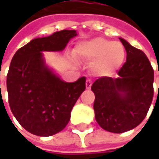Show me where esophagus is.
<instances>
[{
	"label": "esophagus",
	"instance_id": "esophagus-1",
	"mask_svg": "<svg viewBox=\"0 0 159 159\" xmlns=\"http://www.w3.org/2000/svg\"><path fill=\"white\" fill-rule=\"evenodd\" d=\"M91 86H92V82H91V80H88L86 81V89H90V88H91Z\"/></svg>",
	"mask_w": 159,
	"mask_h": 159
}]
</instances>
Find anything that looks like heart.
Wrapping results in <instances>:
<instances>
[{
    "instance_id": "heart-1",
    "label": "heart",
    "mask_w": 159,
    "mask_h": 159,
    "mask_svg": "<svg viewBox=\"0 0 159 159\" xmlns=\"http://www.w3.org/2000/svg\"><path fill=\"white\" fill-rule=\"evenodd\" d=\"M74 56L88 62H93L92 70L99 76H111L124 64L125 51L124 46L117 41L97 37L79 43Z\"/></svg>"
}]
</instances>
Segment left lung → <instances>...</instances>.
I'll use <instances>...</instances> for the list:
<instances>
[{"label":"left lung","instance_id":"1","mask_svg":"<svg viewBox=\"0 0 159 159\" xmlns=\"http://www.w3.org/2000/svg\"><path fill=\"white\" fill-rule=\"evenodd\" d=\"M126 61L119 77H101L93 83L95 117L102 129L120 134L136 127L145 119L153 99L154 70L146 55L119 38ZM159 74V71H158Z\"/></svg>","mask_w":159,"mask_h":159}]
</instances>
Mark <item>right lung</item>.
I'll return each mask as SVG.
<instances>
[{
    "instance_id": "1",
    "label": "right lung",
    "mask_w": 159,
    "mask_h": 159,
    "mask_svg": "<svg viewBox=\"0 0 159 159\" xmlns=\"http://www.w3.org/2000/svg\"><path fill=\"white\" fill-rule=\"evenodd\" d=\"M75 30L36 38L20 48L7 75L10 110L18 123L38 136H51L68 124L70 111L86 89V78L65 82L46 64L43 52L62 51Z\"/></svg>"
}]
</instances>
